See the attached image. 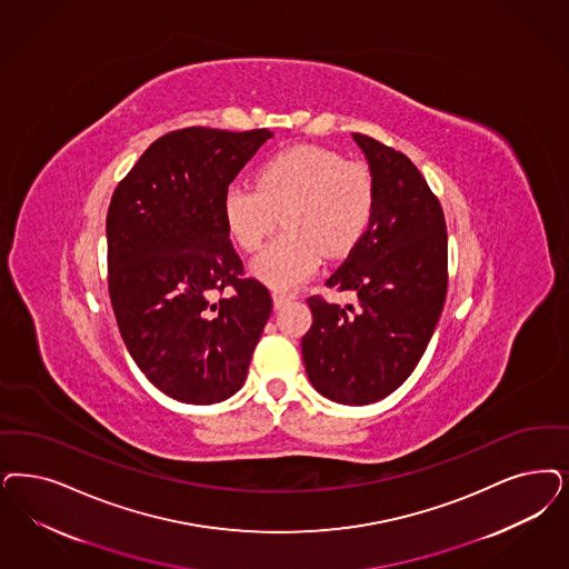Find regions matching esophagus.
Wrapping results in <instances>:
<instances>
[{"mask_svg": "<svg viewBox=\"0 0 569 569\" xmlns=\"http://www.w3.org/2000/svg\"><path fill=\"white\" fill-rule=\"evenodd\" d=\"M296 295H290V292H281V290H274L273 292V305L274 309H281L283 305H288L290 300H295Z\"/></svg>", "mask_w": 569, "mask_h": 569, "instance_id": "esophagus-1", "label": "esophagus"}]
</instances>
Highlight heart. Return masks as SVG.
<instances>
[{"mask_svg":"<svg viewBox=\"0 0 569 569\" xmlns=\"http://www.w3.org/2000/svg\"><path fill=\"white\" fill-rule=\"evenodd\" d=\"M376 201L368 163L328 147L298 144L267 157L256 170V187H227L222 220L237 246L254 252L281 216L286 233L256 256L252 271L273 288H295L317 271L321 250L340 256L357 246Z\"/></svg>","mask_w":569,"mask_h":569,"instance_id":"b5f03b06","label":"heart"}]
</instances>
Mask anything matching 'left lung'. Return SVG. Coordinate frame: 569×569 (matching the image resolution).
Segmentation results:
<instances>
[{
	"label": "left lung",
	"mask_w": 569,
	"mask_h": 569,
	"mask_svg": "<svg viewBox=\"0 0 569 569\" xmlns=\"http://www.w3.org/2000/svg\"><path fill=\"white\" fill-rule=\"evenodd\" d=\"M378 187L366 236L326 281L359 307L309 296L302 336L309 380L323 397L368 406L399 389L427 351L448 295V231L441 203L410 157L353 134Z\"/></svg>",
	"instance_id": "8db88e82"
}]
</instances>
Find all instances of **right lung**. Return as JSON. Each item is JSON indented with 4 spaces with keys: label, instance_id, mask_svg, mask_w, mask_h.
<instances>
[{
    "label": "right lung",
    "instance_id": "1",
    "mask_svg": "<svg viewBox=\"0 0 569 569\" xmlns=\"http://www.w3.org/2000/svg\"><path fill=\"white\" fill-rule=\"evenodd\" d=\"M267 128L168 132L119 180L107 212L109 296L142 373L184 403L241 389L273 311L246 277L222 220V196Z\"/></svg>",
    "mask_w": 569,
    "mask_h": 569
}]
</instances>
